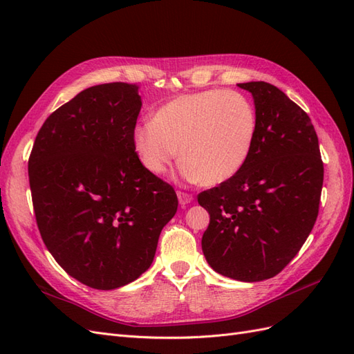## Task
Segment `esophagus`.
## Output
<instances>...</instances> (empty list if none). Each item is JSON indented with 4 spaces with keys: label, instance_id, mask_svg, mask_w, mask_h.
<instances>
[{
    "label": "esophagus",
    "instance_id": "1",
    "mask_svg": "<svg viewBox=\"0 0 354 354\" xmlns=\"http://www.w3.org/2000/svg\"><path fill=\"white\" fill-rule=\"evenodd\" d=\"M177 196H178V202L181 203V205H187V203L194 201V196H192L190 194H186V192H178Z\"/></svg>",
    "mask_w": 354,
    "mask_h": 354
}]
</instances>
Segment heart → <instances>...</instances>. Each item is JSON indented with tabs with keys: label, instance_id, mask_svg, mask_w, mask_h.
Segmentation results:
<instances>
[{
	"label": "heart",
	"instance_id": "heart-1",
	"mask_svg": "<svg viewBox=\"0 0 354 354\" xmlns=\"http://www.w3.org/2000/svg\"><path fill=\"white\" fill-rule=\"evenodd\" d=\"M252 102L238 91L205 90L183 94L155 111L152 121L131 134L136 156L147 173L160 176L180 156L181 173L192 181L220 185L248 160L257 136Z\"/></svg>",
	"mask_w": 354,
	"mask_h": 354
}]
</instances>
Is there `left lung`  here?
Returning <instances> with one entry per match:
<instances>
[{
  "mask_svg": "<svg viewBox=\"0 0 354 354\" xmlns=\"http://www.w3.org/2000/svg\"><path fill=\"white\" fill-rule=\"evenodd\" d=\"M257 112L251 155L236 176L198 195L209 214L202 251L217 273L242 282L282 272L312 232L324 162L308 115L274 85L238 84Z\"/></svg>",
  "mask_w": 354,
  "mask_h": 354,
  "instance_id": "left-lung-1",
  "label": "left lung"
}]
</instances>
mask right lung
<instances>
[{
    "mask_svg": "<svg viewBox=\"0 0 354 354\" xmlns=\"http://www.w3.org/2000/svg\"><path fill=\"white\" fill-rule=\"evenodd\" d=\"M140 109L138 85H94L47 118L29 155L41 238L63 270L94 289L145 273L177 212L174 187L133 151Z\"/></svg>",
    "mask_w": 354,
    "mask_h": 354,
    "instance_id": "1",
    "label": "right lung"
}]
</instances>
